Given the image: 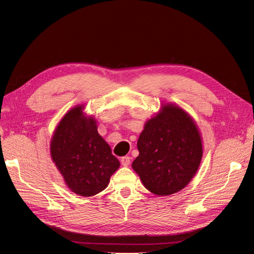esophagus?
Wrapping results in <instances>:
<instances>
[{"label": "esophagus", "mask_w": 254, "mask_h": 254, "mask_svg": "<svg viewBox=\"0 0 254 254\" xmlns=\"http://www.w3.org/2000/svg\"><path fill=\"white\" fill-rule=\"evenodd\" d=\"M120 163H122V165L124 167H127L130 163V157L129 156H124L122 157V159H120Z\"/></svg>", "instance_id": "obj_1"}]
</instances>
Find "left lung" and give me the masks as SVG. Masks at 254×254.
<instances>
[{
    "label": "left lung",
    "instance_id": "obj_1",
    "mask_svg": "<svg viewBox=\"0 0 254 254\" xmlns=\"http://www.w3.org/2000/svg\"><path fill=\"white\" fill-rule=\"evenodd\" d=\"M139 155L131 164L146 190L170 195L183 190L203 157V140L192 117L175 104L161 109L144 125Z\"/></svg>",
    "mask_w": 254,
    "mask_h": 254
}]
</instances>
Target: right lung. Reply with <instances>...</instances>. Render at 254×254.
<instances>
[{
  "instance_id": "1",
  "label": "right lung",
  "mask_w": 254,
  "mask_h": 254,
  "mask_svg": "<svg viewBox=\"0 0 254 254\" xmlns=\"http://www.w3.org/2000/svg\"><path fill=\"white\" fill-rule=\"evenodd\" d=\"M84 109V105H77L60 120L50 141V155L70 190L92 196L108 186L120 163L98 132L96 119Z\"/></svg>"
}]
</instances>
